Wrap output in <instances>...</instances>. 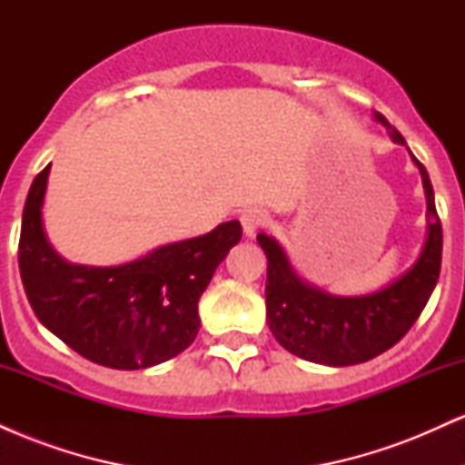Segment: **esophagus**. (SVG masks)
<instances>
[{
  "label": "esophagus",
  "instance_id": "esophagus-1",
  "mask_svg": "<svg viewBox=\"0 0 465 465\" xmlns=\"http://www.w3.org/2000/svg\"><path fill=\"white\" fill-rule=\"evenodd\" d=\"M240 223H242L244 236L253 238L260 229L269 225V214L264 210H258V207H251V210H244L242 216H240Z\"/></svg>",
  "mask_w": 465,
  "mask_h": 465
}]
</instances>
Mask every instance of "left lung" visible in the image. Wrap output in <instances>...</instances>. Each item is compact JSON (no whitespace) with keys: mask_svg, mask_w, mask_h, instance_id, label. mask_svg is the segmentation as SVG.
<instances>
[{"mask_svg":"<svg viewBox=\"0 0 465 465\" xmlns=\"http://www.w3.org/2000/svg\"><path fill=\"white\" fill-rule=\"evenodd\" d=\"M376 120L387 126L393 142L407 143L385 115L376 114ZM413 162L421 173L433 223L429 225V238L413 269L382 291L362 297H332L308 286L292 273L280 244L266 233H258V242L269 262L266 319L277 343L291 354L322 365H356L393 348L418 322L440 277L441 223L429 173L415 157Z\"/></svg>","mask_w":465,"mask_h":465,"instance_id":"left-lung-1","label":"left lung"}]
</instances>
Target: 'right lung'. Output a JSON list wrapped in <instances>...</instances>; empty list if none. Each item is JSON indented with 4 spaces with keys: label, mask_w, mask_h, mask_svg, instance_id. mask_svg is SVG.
I'll use <instances>...</instances> for the list:
<instances>
[{
    "label": "right lung",
    "mask_w": 465,
    "mask_h": 465,
    "mask_svg": "<svg viewBox=\"0 0 465 465\" xmlns=\"http://www.w3.org/2000/svg\"><path fill=\"white\" fill-rule=\"evenodd\" d=\"M47 173L50 165L32 181L19 236L21 282L39 322L111 370L153 367L190 348L201 328L196 306L216 266L242 238L240 223H223L122 266L69 264L47 244L41 225Z\"/></svg>",
    "instance_id": "right-lung-1"
}]
</instances>
